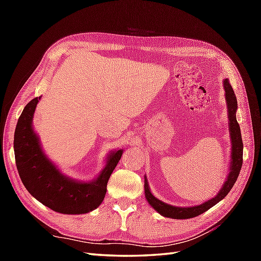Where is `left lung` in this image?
<instances>
[{
  "mask_svg": "<svg viewBox=\"0 0 261 261\" xmlns=\"http://www.w3.org/2000/svg\"><path fill=\"white\" fill-rule=\"evenodd\" d=\"M223 88H224V96L226 102V110H228V120H229V132H230V140H231V153H230V166L229 173L226 176V179L223 182V186L221 187L219 193L214 197L204 203L195 205V206H185L179 207L175 205H170L160 201L157 197L153 196V194L150 191V187L148 184V179L145 176V196L148 203L151 205V207L157 211V212L165 216V218L184 220L195 218V216L204 213L205 211L210 210L215 204H218L221 199H223L233 187L234 182L238 179V176L240 174L241 166H242V154H243V143L241 138L240 125L237 121V109L238 102L236 94L232 90V86L229 83V80L225 79L223 81Z\"/></svg>",
  "mask_w": 261,
  "mask_h": 261,
  "instance_id": "obj_1",
  "label": "left lung"
}]
</instances>
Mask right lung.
<instances>
[{"instance_id": "1", "label": "right lung", "mask_w": 261, "mask_h": 261, "mask_svg": "<svg viewBox=\"0 0 261 261\" xmlns=\"http://www.w3.org/2000/svg\"><path fill=\"white\" fill-rule=\"evenodd\" d=\"M41 96L33 98L22 111L14 132L15 164L27 191L39 202L62 214H85L98 207L107 194L111 174L123 149L111 150L104 168L92 180H77L64 175L43 151L33 130L32 120Z\"/></svg>"}]
</instances>
